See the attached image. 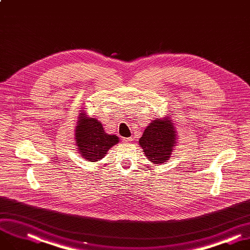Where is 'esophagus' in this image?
<instances>
[{"mask_svg": "<svg viewBox=\"0 0 250 250\" xmlns=\"http://www.w3.org/2000/svg\"><path fill=\"white\" fill-rule=\"evenodd\" d=\"M133 141V138L132 137H127V138H123V142L124 143H126V144H128V143H131Z\"/></svg>", "mask_w": 250, "mask_h": 250, "instance_id": "esophagus-1", "label": "esophagus"}]
</instances>
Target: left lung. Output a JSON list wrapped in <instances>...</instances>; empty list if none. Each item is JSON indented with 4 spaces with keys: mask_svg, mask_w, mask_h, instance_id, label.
<instances>
[{
    "mask_svg": "<svg viewBox=\"0 0 250 250\" xmlns=\"http://www.w3.org/2000/svg\"><path fill=\"white\" fill-rule=\"evenodd\" d=\"M171 115L170 111L168 116L153 120L139 138L138 143L145 156L153 164L166 163L177 145V131Z\"/></svg>",
    "mask_w": 250,
    "mask_h": 250,
    "instance_id": "8db88e82",
    "label": "left lung"
}]
</instances>
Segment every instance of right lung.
I'll use <instances>...</instances> for the list:
<instances>
[{
	"mask_svg": "<svg viewBox=\"0 0 250 250\" xmlns=\"http://www.w3.org/2000/svg\"><path fill=\"white\" fill-rule=\"evenodd\" d=\"M119 143V137L108 134L101 121L82 111L75 130V144L78 153L89 162L101 161L108 149Z\"/></svg>",
	"mask_w": 250,
	"mask_h": 250,
	"instance_id": "add662e5",
	"label": "right lung"
}]
</instances>
